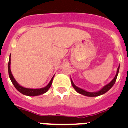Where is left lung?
<instances>
[{
  "label": "left lung",
  "instance_id": "1",
  "mask_svg": "<svg viewBox=\"0 0 128 128\" xmlns=\"http://www.w3.org/2000/svg\"><path fill=\"white\" fill-rule=\"evenodd\" d=\"M119 68H120V65L118 67V68H117V74H116V75H115V78H114V80L111 81L110 83H108V84H107L106 85H105L104 86L102 87V88L100 89V90H99V91L94 92H90L86 91V90H84V89L80 88H79V87H78L77 86H76L75 84H74V82H73L72 80L70 78L71 83H72V86L74 87V88L75 89L76 91L78 93L80 94L81 95H83V96H87V97H98V96H102V95L104 94L105 93H106L108 91H109V90L112 88L113 86L114 85V84L115 83V81H116V80H117V76H118V72H119Z\"/></svg>",
  "mask_w": 128,
  "mask_h": 128
}]
</instances>
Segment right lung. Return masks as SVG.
Listing matches in <instances>:
<instances>
[{
  "mask_svg": "<svg viewBox=\"0 0 128 128\" xmlns=\"http://www.w3.org/2000/svg\"><path fill=\"white\" fill-rule=\"evenodd\" d=\"M8 72L10 80H11V82H12V83L13 84V85H14V87L16 88V89L19 92H20V93L22 94L23 95L28 96H38L46 93V92L49 90L50 86H51L52 83L53 81V78H54V76L52 77V78L51 79V80H50V82H49V83H48L46 87L42 88L32 89L24 88V87L22 86L20 84H19L18 83L17 81H16L15 79H14V77H13V74H12V72H11V55H10V61H9L8 63Z\"/></svg>",
  "mask_w": 128,
  "mask_h": 128,
  "instance_id": "1",
  "label": "right lung"
}]
</instances>
